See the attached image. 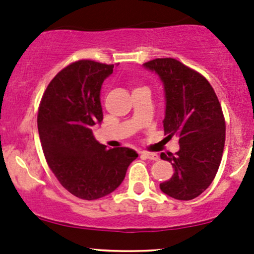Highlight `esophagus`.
Masks as SVG:
<instances>
[{"label":"esophagus","mask_w":254,"mask_h":254,"mask_svg":"<svg viewBox=\"0 0 254 254\" xmlns=\"http://www.w3.org/2000/svg\"><path fill=\"white\" fill-rule=\"evenodd\" d=\"M140 156L144 157V159L148 160H152V161H157L159 160V155L155 154V152H148V151H141Z\"/></svg>","instance_id":"1"}]
</instances>
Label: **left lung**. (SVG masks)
Here are the masks:
<instances>
[{
  "label": "left lung",
  "mask_w": 254,
  "mask_h": 254,
  "mask_svg": "<svg viewBox=\"0 0 254 254\" xmlns=\"http://www.w3.org/2000/svg\"><path fill=\"white\" fill-rule=\"evenodd\" d=\"M160 77L165 89L166 138L179 137V151L161 154L174 168L161 191L176 200H192L213 182L225 143V121L213 88L201 73L173 58L143 64Z\"/></svg>",
  "instance_id": "1"
}]
</instances>
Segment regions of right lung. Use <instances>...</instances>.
<instances>
[{
  "label": "right lung",
  "mask_w": 254,
  "mask_h": 254,
  "mask_svg": "<svg viewBox=\"0 0 254 254\" xmlns=\"http://www.w3.org/2000/svg\"><path fill=\"white\" fill-rule=\"evenodd\" d=\"M114 65L78 61L63 69L41 100L37 127L43 154L59 183L83 200L116 190L138 157L129 148L106 149L92 126L103 121L100 89Z\"/></svg>",
  "instance_id": "1"
}]
</instances>
